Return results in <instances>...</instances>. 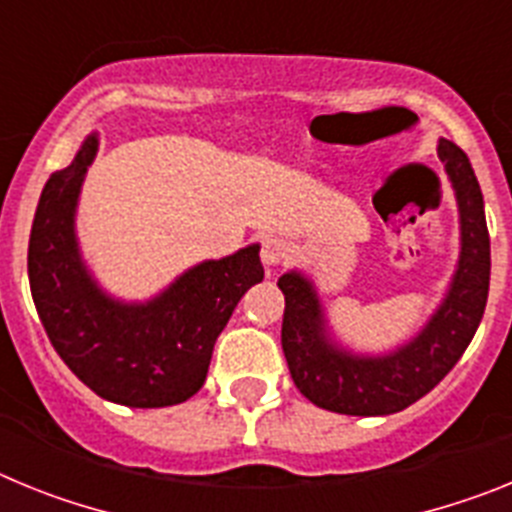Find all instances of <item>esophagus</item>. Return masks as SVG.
<instances>
[{
    "label": "esophagus",
    "instance_id": "34e87169",
    "mask_svg": "<svg viewBox=\"0 0 512 512\" xmlns=\"http://www.w3.org/2000/svg\"><path fill=\"white\" fill-rule=\"evenodd\" d=\"M287 241H284L282 235H264V241H261V261L266 266H277L287 259Z\"/></svg>",
    "mask_w": 512,
    "mask_h": 512
}]
</instances>
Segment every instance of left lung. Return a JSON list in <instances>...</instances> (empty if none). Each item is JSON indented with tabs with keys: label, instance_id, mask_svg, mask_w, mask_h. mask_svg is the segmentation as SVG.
<instances>
[{
	"label": "left lung",
	"instance_id": "left-lung-1",
	"mask_svg": "<svg viewBox=\"0 0 512 512\" xmlns=\"http://www.w3.org/2000/svg\"><path fill=\"white\" fill-rule=\"evenodd\" d=\"M459 202L461 253L449 295L418 336L387 356H356L330 341L320 297L300 271L279 279L284 292L282 348L297 390L318 408L341 415L400 413L454 369L485 315L490 292V233L485 202L467 153L438 140Z\"/></svg>",
	"mask_w": 512,
	"mask_h": 512
}]
</instances>
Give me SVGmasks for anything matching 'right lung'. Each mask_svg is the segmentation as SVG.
Returning <instances> with one entry per match:
<instances>
[{
  "mask_svg": "<svg viewBox=\"0 0 512 512\" xmlns=\"http://www.w3.org/2000/svg\"><path fill=\"white\" fill-rule=\"evenodd\" d=\"M97 153L89 135L51 174L35 210L27 274L43 328L71 372L104 400L166 408L200 392L212 348L246 289L264 279L259 246L184 271L146 305L107 297L81 261L74 215Z\"/></svg>",
  "mask_w": 512,
  "mask_h": 512,
  "instance_id": "add662e5",
  "label": "right lung"
}]
</instances>
